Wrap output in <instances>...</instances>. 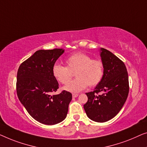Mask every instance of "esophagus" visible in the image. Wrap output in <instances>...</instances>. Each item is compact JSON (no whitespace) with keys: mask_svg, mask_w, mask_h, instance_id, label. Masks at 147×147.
<instances>
[{"mask_svg":"<svg viewBox=\"0 0 147 147\" xmlns=\"http://www.w3.org/2000/svg\"><path fill=\"white\" fill-rule=\"evenodd\" d=\"M78 96V94H73V98H76Z\"/></svg>","mask_w":147,"mask_h":147,"instance_id":"obj_1","label":"esophagus"}]
</instances>
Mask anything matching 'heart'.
Returning a JSON list of instances; mask_svg holds the SVG:
<instances>
[{
  "label": "heart",
  "mask_w": 147,
  "mask_h": 147,
  "mask_svg": "<svg viewBox=\"0 0 147 147\" xmlns=\"http://www.w3.org/2000/svg\"><path fill=\"white\" fill-rule=\"evenodd\" d=\"M67 67L55 65L53 67V75L61 84H67L75 73L77 78L63 87L66 91L78 93L89 85L98 84L104 75L103 64L98 60L92 59L86 54L77 53L73 54L65 60Z\"/></svg>",
  "instance_id": "b5f03b06"
}]
</instances>
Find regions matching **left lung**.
Returning <instances> with one entry per match:
<instances>
[{"label": "left lung", "instance_id": "1", "mask_svg": "<svg viewBox=\"0 0 147 147\" xmlns=\"http://www.w3.org/2000/svg\"><path fill=\"white\" fill-rule=\"evenodd\" d=\"M104 67L102 79L93 91L86 92L88 101L84 105L87 117L97 123L114 118L123 108L129 91L127 68L121 60L107 49H100ZM102 92V95L97 93Z\"/></svg>", "mask_w": 147, "mask_h": 147}]
</instances>
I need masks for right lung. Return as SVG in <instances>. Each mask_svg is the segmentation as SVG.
I'll return each instance as SVG.
<instances>
[{"label": "right lung", "instance_id": "1", "mask_svg": "<svg viewBox=\"0 0 147 147\" xmlns=\"http://www.w3.org/2000/svg\"><path fill=\"white\" fill-rule=\"evenodd\" d=\"M64 52L63 49L37 51L20 65L17 72L18 99L33 119L45 125L64 121L72 100V94L66 90L50 94L59 88L52 70Z\"/></svg>", "mask_w": 147, "mask_h": 147}]
</instances>
